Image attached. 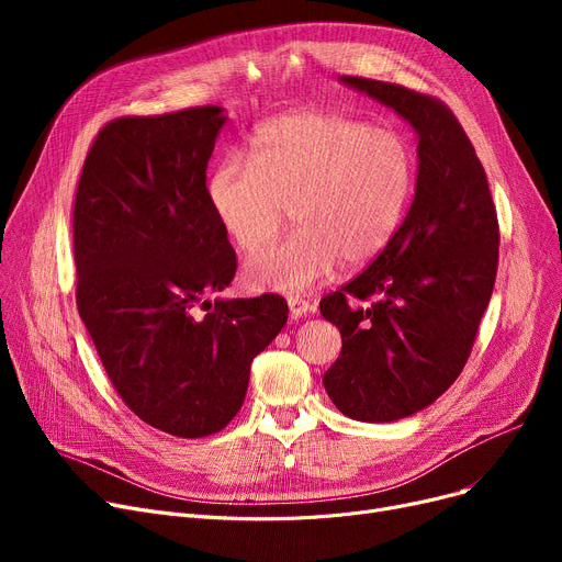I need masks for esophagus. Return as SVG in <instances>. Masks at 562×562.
<instances>
[{
  "mask_svg": "<svg viewBox=\"0 0 562 562\" xmlns=\"http://www.w3.org/2000/svg\"><path fill=\"white\" fill-rule=\"evenodd\" d=\"M286 305H289V314H291V318H293V321L301 318L303 314H307V312L312 310V305H310L305 299H299V296H296V299L291 296V299L286 301Z\"/></svg>",
  "mask_w": 562,
  "mask_h": 562,
  "instance_id": "1",
  "label": "esophagus"
}]
</instances>
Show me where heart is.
Wrapping results in <instances>:
<instances>
[{
    "label": "heart",
    "instance_id": "b5f03b06",
    "mask_svg": "<svg viewBox=\"0 0 562 562\" xmlns=\"http://www.w3.org/2000/svg\"><path fill=\"white\" fill-rule=\"evenodd\" d=\"M415 184L407 140L333 111H293L259 125L248 164L225 159L206 180V202L241 252L269 246L291 210L296 234L252 255V289L305 293L339 261L362 266L396 236Z\"/></svg>",
    "mask_w": 562,
    "mask_h": 562
}]
</instances>
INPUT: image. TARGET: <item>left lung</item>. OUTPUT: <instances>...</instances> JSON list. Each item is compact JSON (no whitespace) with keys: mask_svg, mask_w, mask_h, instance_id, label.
Segmentation results:
<instances>
[{"mask_svg":"<svg viewBox=\"0 0 562 562\" xmlns=\"http://www.w3.org/2000/svg\"><path fill=\"white\" fill-rule=\"evenodd\" d=\"M341 83L394 109L419 138L415 198L396 236L318 305L341 333L323 375L328 396L350 419L385 424L435 403L467 364L494 289L498 221L447 104L387 81L344 75Z\"/></svg>","mask_w":562,"mask_h":562,"instance_id":"left-lung-1","label":"left lung"}]
</instances>
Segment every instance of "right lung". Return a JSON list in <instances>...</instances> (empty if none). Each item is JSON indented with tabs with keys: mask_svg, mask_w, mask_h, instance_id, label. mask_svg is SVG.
<instances>
[{
	"mask_svg": "<svg viewBox=\"0 0 562 562\" xmlns=\"http://www.w3.org/2000/svg\"><path fill=\"white\" fill-rule=\"evenodd\" d=\"M221 106L104 125L79 177L72 244L77 310L117 396L175 437L223 430L250 364L284 328V299L204 301L236 255L206 202Z\"/></svg>",
	"mask_w": 562,
	"mask_h": 562,
	"instance_id": "obj_1",
	"label": "right lung"
}]
</instances>
